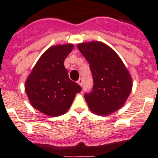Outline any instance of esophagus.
<instances>
[{
  "mask_svg": "<svg viewBox=\"0 0 158 158\" xmlns=\"http://www.w3.org/2000/svg\"><path fill=\"white\" fill-rule=\"evenodd\" d=\"M77 83H78V84L80 86V87H83V79H79V80L77 81Z\"/></svg>",
  "mask_w": 158,
  "mask_h": 158,
  "instance_id": "1",
  "label": "esophagus"
}]
</instances>
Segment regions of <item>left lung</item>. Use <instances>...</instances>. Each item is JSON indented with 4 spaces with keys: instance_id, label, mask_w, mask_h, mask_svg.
I'll use <instances>...</instances> for the list:
<instances>
[{
    "instance_id": "left-lung-1",
    "label": "left lung",
    "mask_w": 158,
    "mask_h": 158,
    "mask_svg": "<svg viewBox=\"0 0 158 158\" xmlns=\"http://www.w3.org/2000/svg\"><path fill=\"white\" fill-rule=\"evenodd\" d=\"M87 60L93 87L84 98L94 114L108 115L124 105L132 89V81L124 64L110 48L102 42L78 44Z\"/></svg>"
}]
</instances>
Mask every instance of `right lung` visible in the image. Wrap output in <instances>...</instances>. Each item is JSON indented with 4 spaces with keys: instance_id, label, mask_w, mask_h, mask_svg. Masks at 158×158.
Listing matches in <instances>:
<instances>
[{
    "instance_id": "obj_1",
    "label": "right lung",
    "mask_w": 158,
    "mask_h": 158,
    "mask_svg": "<svg viewBox=\"0 0 158 158\" xmlns=\"http://www.w3.org/2000/svg\"><path fill=\"white\" fill-rule=\"evenodd\" d=\"M72 49L73 45L70 44L48 49L26 81V94L32 106L48 116L66 113L75 94L82 90L78 83L69 79L64 65Z\"/></svg>"
}]
</instances>
